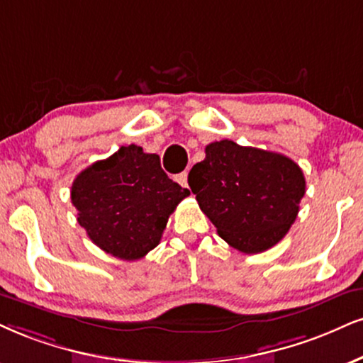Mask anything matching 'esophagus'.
Listing matches in <instances>:
<instances>
[{"label": "esophagus", "instance_id": "esophagus-1", "mask_svg": "<svg viewBox=\"0 0 363 363\" xmlns=\"http://www.w3.org/2000/svg\"><path fill=\"white\" fill-rule=\"evenodd\" d=\"M177 182L180 183L182 186H189V173L183 172V173L178 174V177H177Z\"/></svg>", "mask_w": 363, "mask_h": 363}]
</instances>
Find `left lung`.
<instances>
[{
  "instance_id": "left-lung-1",
  "label": "left lung",
  "mask_w": 363,
  "mask_h": 363,
  "mask_svg": "<svg viewBox=\"0 0 363 363\" xmlns=\"http://www.w3.org/2000/svg\"><path fill=\"white\" fill-rule=\"evenodd\" d=\"M189 185L218 235L245 254L271 249L288 234L306 190L305 174L288 156L230 140L205 147Z\"/></svg>"
}]
</instances>
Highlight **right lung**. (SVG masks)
Returning a JSON list of instances; mask_svg holds the SVG:
<instances>
[{
    "instance_id": "add662e5",
    "label": "right lung",
    "mask_w": 363,
    "mask_h": 363,
    "mask_svg": "<svg viewBox=\"0 0 363 363\" xmlns=\"http://www.w3.org/2000/svg\"><path fill=\"white\" fill-rule=\"evenodd\" d=\"M189 195L161 169L158 155L136 145L121 146L80 172L70 191L89 239L123 261H136L155 249L168 217Z\"/></svg>"
}]
</instances>
